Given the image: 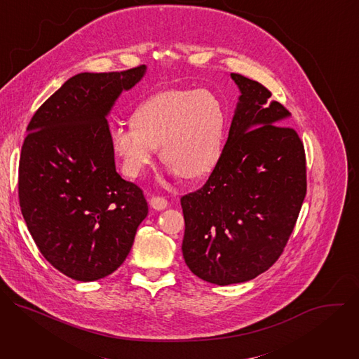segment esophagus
<instances>
[{
  "mask_svg": "<svg viewBox=\"0 0 359 359\" xmlns=\"http://www.w3.org/2000/svg\"><path fill=\"white\" fill-rule=\"evenodd\" d=\"M149 204L150 208H153L155 210H163L168 208V200L161 196H151L149 198Z\"/></svg>",
  "mask_w": 359,
  "mask_h": 359,
  "instance_id": "obj_1",
  "label": "esophagus"
}]
</instances>
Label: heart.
<instances>
[{
    "label": "heart",
    "mask_w": 359,
    "mask_h": 359,
    "mask_svg": "<svg viewBox=\"0 0 359 359\" xmlns=\"http://www.w3.org/2000/svg\"><path fill=\"white\" fill-rule=\"evenodd\" d=\"M227 114L206 89H169L144 100L132 115V128L112 132L111 144L122 172L139 177L161 159L177 176L197 180L217 165L226 137Z\"/></svg>",
    "instance_id": "1"
}]
</instances>
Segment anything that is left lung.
Masks as SVG:
<instances>
[{"label":"left lung","instance_id":"left-lung-1","mask_svg":"<svg viewBox=\"0 0 359 359\" xmlns=\"http://www.w3.org/2000/svg\"><path fill=\"white\" fill-rule=\"evenodd\" d=\"M230 76L241 95L222 156L204 186L180 198L184 262L217 285L250 281L278 260L306 193L290 112L260 82Z\"/></svg>","mask_w":359,"mask_h":359}]
</instances>
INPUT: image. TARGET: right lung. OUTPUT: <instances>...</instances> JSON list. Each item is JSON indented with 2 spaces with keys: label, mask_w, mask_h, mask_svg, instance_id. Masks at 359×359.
<instances>
[{
  "label": "right lung",
  "mask_w": 359,
  "mask_h": 359,
  "mask_svg": "<svg viewBox=\"0 0 359 359\" xmlns=\"http://www.w3.org/2000/svg\"><path fill=\"white\" fill-rule=\"evenodd\" d=\"M82 72L32 116L20 158L18 197L27 227L49 264L76 281L118 270L147 216L140 187L116 172L107 121L116 99L144 75Z\"/></svg>",
  "instance_id": "obj_1"
}]
</instances>
